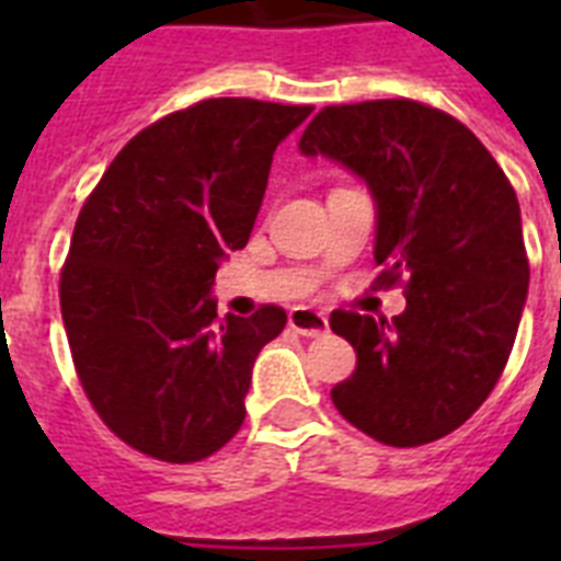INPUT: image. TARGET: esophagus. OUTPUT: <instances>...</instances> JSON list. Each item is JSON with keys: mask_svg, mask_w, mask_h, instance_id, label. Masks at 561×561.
<instances>
[{"mask_svg": "<svg viewBox=\"0 0 561 561\" xmlns=\"http://www.w3.org/2000/svg\"><path fill=\"white\" fill-rule=\"evenodd\" d=\"M290 325L297 329L299 334H306V337H320V334L329 332V317L323 311H314V308H294L288 314Z\"/></svg>", "mask_w": 561, "mask_h": 561, "instance_id": "1", "label": "esophagus"}]
</instances>
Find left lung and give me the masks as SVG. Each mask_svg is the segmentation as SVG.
<instances>
[{"label":"left lung","instance_id":"obj_1","mask_svg":"<svg viewBox=\"0 0 561 561\" xmlns=\"http://www.w3.org/2000/svg\"><path fill=\"white\" fill-rule=\"evenodd\" d=\"M367 183L378 282L408 276L404 314L334 311L358 369L334 408L396 448L434 443L486 401L513 352L530 264L510 180L469 127L419 101L325 107L299 139Z\"/></svg>","mask_w":561,"mask_h":561}]
</instances>
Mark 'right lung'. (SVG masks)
I'll list each match as a JSON object with an SVG mask.
<instances>
[{
    "instance_id": "add662e5",
    "label": "right lung",
    "mask_w": 561,
    "mask_h": 561,
    "mask_svg": "<svg viewBox=\"0 0 561 561\" xmlns=\"http://www.w3.org/2000/svg\"><path fill=\"white\" fill-rule=\"evenodd\" d=\"M311 107L209 99L145 127L83 203L60 314L92 408L136 451L197 462L238 434L288 314L218 317L215 273L262 209L276 145Z\"/></svg>"
}]
</instances>
